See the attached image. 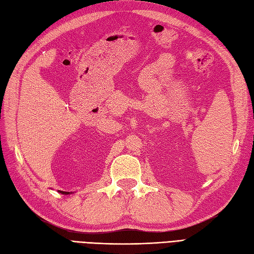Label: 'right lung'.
Here are the masks:
<instances>
[{
    "mask_svg": "<svg viewBox=\"0 0 254 254\" xmlns=\"http://www.w3.org/2000/svg\"><path fill=\"white\" fill-rule=\"evenodd\" d=\"M58 193H60V194H64V195H68V194H72L71 191H64V190H58Z\"/></svg>",
    "mask_w": 254,
    "mask_h": 254,
    "instance_id": "obj_1",
    "label": "right lung"
}]
</instances>
